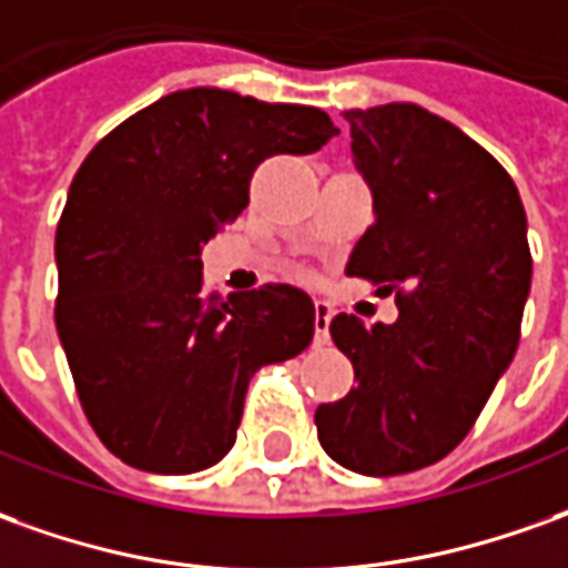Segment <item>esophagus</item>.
Wrapping results in <instances>:
<instances>
[{
  "mask_svg": "<svg viewBox=\"0 0 568 568\" xmlns=\"http://www.w3.org/2000/svg\"><path fill=\"white\" fill-rule=\"evenodd\" d=\"M331 318H334L331 303L315 300V346H324L331 339Z\"/></svg>",
  "mask_w": 568,
  "mask_h": 568,
  "instance_id": "34e87169",
  "label": "esophagus"
}]
</instances>
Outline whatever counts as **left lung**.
Listing matches in <instances>:
<instances>
[{
	"instance_id": "obj_1",
	"label": "left lung",
	"mask_w": 568,
	"mask_h": 568,
	"mask_svg": "<svg viewBox=\"0 0 568 568\" xmlns=\"http://www.w3.org/2000/svg\"><path fill=\"white\" fill-rule=\"evenodd\" d=\"M343 116L374 197L346 275L396 291L398 318L331 322L358 386L318 405L315 426L339 467L398 476L455 452L514 362L531 287L526 210L498 160L420 104Z\"/></svg>"
}]
</instances>
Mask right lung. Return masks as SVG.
<instances>
[{
    "label": "right lung",
    "instance_id": "right-lung-1",
    "mask_svg": "<svg viewBox=\"0 0 568 568\" xmlns=\"http://www.w3.org/2000/svg\"><path fill=\"white\" fill-rule=\"evenodd\" d=\"M339 129L306 104L182 89L132 113L73 175L54 234V324L82 410L129 467L197 473L232 452L250 377L315 336L291 284L222 300L203 244L241 216L272 154H312Z\"/></svg>",
    "mask_w": 568,
    "mask_h": 568
}]
</instances>
